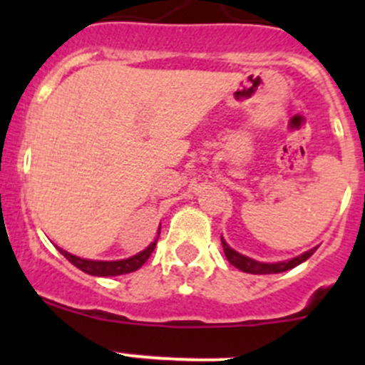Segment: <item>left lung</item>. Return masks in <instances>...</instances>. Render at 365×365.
I'll return each mask as SVG.
<instances>
[{"label":"left lung","mask_w":365,"mask_h":365,"mask_svg":"<svg viewBox=\"0 0 365 365\" xmlns=\"http://www.w3.org/2000/svg\"><path fill=\"white\" fill-rule=\"evenodd\" d=\"M220 242H222L224 254H226L227 261H230L233 267H237L238 270L247 272V274H281V272L292 270V268H295L297 264L304 263V261L309 259V257H311L316 251V249H311V251L304 252L302 256L293 257V259H289V261H281V263H259V261L251 259V257L244 256V254H240V252L235 251V249H231L230 245L224 242L222 237H220Z\"/></svg>","instance_id":"1"}]
</instances>
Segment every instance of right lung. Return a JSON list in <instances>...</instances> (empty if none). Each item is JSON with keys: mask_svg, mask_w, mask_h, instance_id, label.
I'll use <instances>...</instances> for the list:
<instances>
[{"mask_svg": "<svg viewBox=\"0 0 365 365\" xmlns=\"http://www.w3.org/2000/svg\"><path fill=\"white\" fill-rule=\"evenodd\" d=\"M160 235V231H159ZM159 240V237H157ZM157 240L152 242L148 247L145 249L143 252L135 254V256L128 257V259H120V261H91V259H83V257H77L73 254H70L67 251H61L65 257L77 267L79 270H83L84 274H90V275H98V277H111V275H123V274H130V272H135L138 268H141L143 264L146 263V259L150 257V254L153 252L155 249Z\"/></svg>", "mask_w": 365, "mask_h": 365, "instance_id": "obj_1", "label": "right lung"}]
</instances>
